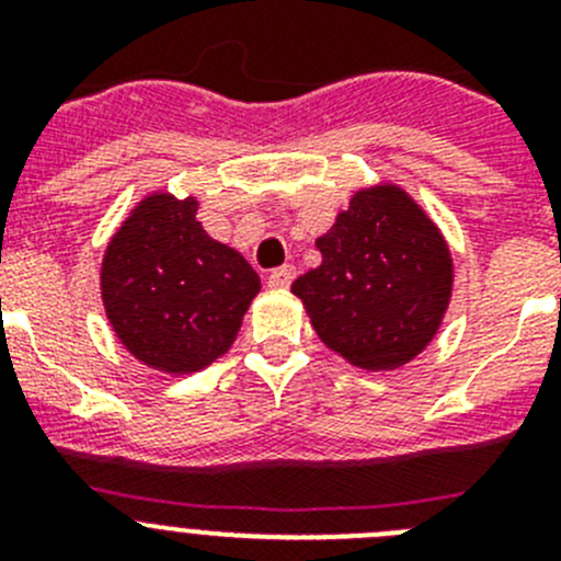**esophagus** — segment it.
Wrapping results in <instances>:
<instances>
[{"label":"esophagus","mask_w":561,"mask_h":561,"mask_svg":"<svg viewBox=\"0 0 561 561\" xmlns=\"http://www.w3.org/2000/svg\"><path fill=\"white\" fill-rule=\"evenodd\" d=\"M266 280H270V286H275V289H286V286L295 280V266H277V270H272L270 275H266Z\"/></svg>","instance_id":"esophagus-1"}]
</instances>
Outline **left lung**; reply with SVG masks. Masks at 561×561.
Returning <instances> with one entry per match:
<instances>
[{
	"label": "left lung",
	"instance_id": "1",
	"mask_svg": "<svg viewBox=\"0 0 561 561\" xmlns=\"http://www.w3.org/2000/svg\"><path fill=\"white\" fill-rule=\"evenodd\" d=\"M317 250L323 264L291 291L331 351L356 368L390 370L427 348L453 295V257L408 193L359 191Z\"/></svg>",
	"mask_w": 561,
	"mask_h": 561
}]
</instances>
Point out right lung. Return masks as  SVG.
<instances>
[{
    "mask_svg": "<svg viewBox=\"0 0 561 561\" xmlns=\"http://www.w3.org/2000/svg\"><path fill=\"white\" fill-rule=\"evenodd\" d=\"M196 207L148 196L114 232L101 270L112 329L137 359L168 374L219 359L261 289L244 257L202 230Z\"/></svg>",
    "mask_w": 561,
    "mask_h": 561,
    "instance_id": "right-lung-1",
    "label": "right lung"
}]
</instances>
